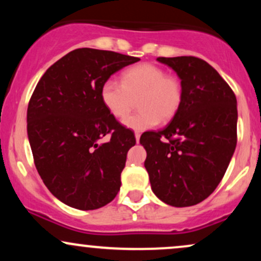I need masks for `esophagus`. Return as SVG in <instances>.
<instances>
[{"label":"esophagus","mask_w":261,"mask_h":261,"mask_svg":"<svg viewBox=\"0 0 261 261\" xmlns=\"http://www.w3.org/2000/svg\"><path fill=\"white\" fill-rule=\"evenodd\" d=\"M140 137H141V134H140V133L135 134V139H136V142H137V143L140 142Z\"/></svg>","instance_id":"34e87169"}]
</instances>
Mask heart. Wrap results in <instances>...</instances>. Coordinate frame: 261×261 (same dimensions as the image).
<instances>
[{"mask_svg":"<svg viewBox=\"0 0 261 261\" xmlns=\"http://www.w3.org/2000/svg\"><path fill=\"white\" fill-rule=\"evenodd\" d=\"M121 82L106 81L100 87V99L114 118L122 119L133 109L134 101L140 98L137 104L140 112L122 121V125L130 130L145 131L154 127L161 120H170L180 108V80L167 76L160 66H134L122 73Z\"/></svg>","mask_w":261,"mask_h":261,"instance_id":"heart-1","label":"heart"}]
</instances>
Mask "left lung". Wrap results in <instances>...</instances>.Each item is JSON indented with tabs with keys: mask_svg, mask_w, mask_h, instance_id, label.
<instances>
[{
	"mask_svg": "<svg viewBox=\"0 0 261 261\" xmlns=\"http://www.w3.org/2000/svg\"><path fill=\"white\" fill-rule=\"evenodd\" d=\"M180 79L182 100L163 130L140 143L152 191L174 207L201 202L222 180L237 145V99L212 66L194 56L158 58Z\"/></svg>",
	"mask_w": 261,
	"mask_h": 261,
	"instance_id": "left-lung-1",
	"label": "left lung"
}]
</instances>
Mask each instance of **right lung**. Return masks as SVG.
<instances>
[{
    "instance_id": "add662e5",
    "label": "right lung",
    "mask_w": 261,
    "mask_h": 261,
    "mask_svg": "<svg viewBox=\"0 0 261 261\" xmlns=\"http://www.w3.org/2000/svg\"><path fill=\"white\" fill-rule=\"evenodd\" d=\"M139 58L82 47L50 66L27 112L34 163L44 184L70 207L95 210L120 190L127 151L136 143L103 106L100 87ZM108 133L111 140L101 144Z\"/></svg>"
}]
</instances>
